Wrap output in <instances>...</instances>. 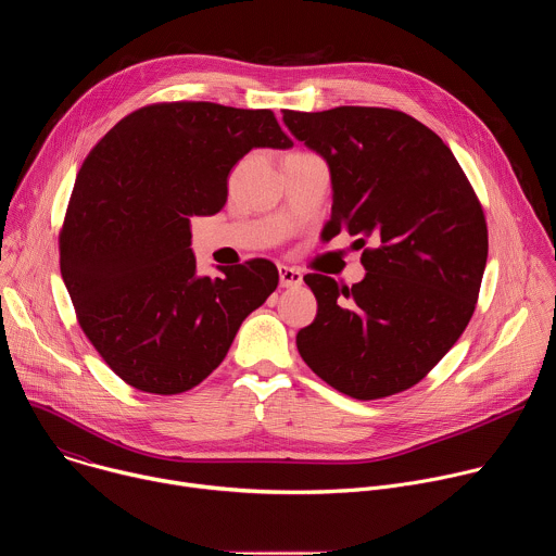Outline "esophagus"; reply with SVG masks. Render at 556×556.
I'll return each mask as SVG.
<instances>
[{
	"label": "esophagus",
	"mask_w": 556,
	"mask_h": 556,
	"mask_svg": "<svg viewBox=\"0 0 556 556\" xmlns=\"http://www.w3.org/2000/svg\"><path fill=\"white\" fill-rule=\"evenodd\" d=\"M279 283L281 288H296L303 283V275L296 268L279 266Z\"/></svg>",
	"instance_id": "esophagus-1"
}]
</instances>
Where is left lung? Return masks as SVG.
Instances as JSON below:
<instances>
[{
  "label": "left lung",
  "instance_id": "8db88e82",
  "mask_svg": "<svg viewBox=\"0 0 556 556\" xmlns=\"http://www.w3.org/2000/svg\"><path fill=\"white\" fill-rule=\"evenodd\" d=\"M283 125L328 163L321 237L356 235L365 279L303 281L319 303L296 350L330 387L376 401L420 382L455 345L478 301L489 230L453 151L420 121L384 108L283 110Z\"/></svg>",
  "mask_w": 556,
  "mask_h": 556
}]
</instances>
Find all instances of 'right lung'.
I'll return each mask as SVG.
<instances>
[{"label": "right lung", "instance_id": "right-lung-1", "mask_svg": "<svg viewBox=\"0 0 556 556\" xmlns=\"http://www.w3.org/2000/svg\"><path fill=\"white\" fill-rule=\"evenodd\" d=\"M290 149L270 110L161 103L116 123L76 176L59 237L61 277L103 361L147 393H182L226 356L277 288L268 260L198 275L191 217L226 204L251 149Z\"/></svg>", "mask_w": 556, "mask_h": 556}]
</instances>
